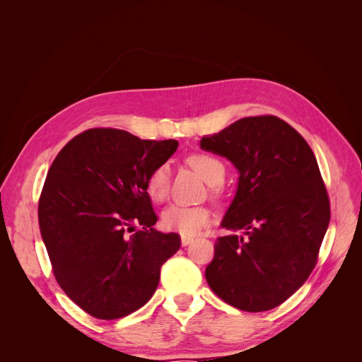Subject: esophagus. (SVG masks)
I'll return each instance as SVG.
<instances>
[{
    "instance_id": "obj_1",
    "label": "esophagus",
    "mask_w": 362,
    "mask_h": 362,
    "mask_svg": "<svg viewBox=\"0 0 362 362\" xmlns=\"http://www.w3.org/2000/svg\"><path fill=\"white\" fill-rule=\"evenodd\" d=\"M192 242H193L192 237H187V235H182V237H181V245H182V246H187V245H190Z\"/></svg>"
}]
</instances>
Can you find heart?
Instances as JSON below:
<instances>
[{
    "label": "heart",
    "instance_id": "obj_1",
    "mask_svg": "<svg viewBox=\"0 0 362 362\" xmlns=\"http://www.w3.org/2000/svg\"><path fill=\"white\" fill-rule=\"evenodd\" d=\"M190 166L201 175V178L211 185L223 181V164L208 154H194L189 158ZM146 192L154 202H163L169 193V168L160 164L149 173L146 181ZM210 222V213L205 206H190L182 204H172L161 213V223L169 231H177L182 235H193Z\"/></svg>",
    "mask_w": 362,
    "mask_h": 362
}]
</instances>
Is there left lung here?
I'll list each match as a JSON object with an SVG mask.
<instances>
[{
	"mask_svg": "<svg viewBox=\"0 0 362 362\" xmlns=\"http://www.w3.org/2000/svg\"><path fill=\"white\" fill-rule=\"evenodd\" d=\"M199 146L238 172L221 223L231 234L217 238L205 269L208 286L234 308L269 311L308 279L329 225V198L314 152L276 116L243 117L202 137Z\"/></svg>",
	"mask_w": 362,
	"mask_h": 362,
	"instance_id": "1",
	"label": "left lung"
}]
</instances>
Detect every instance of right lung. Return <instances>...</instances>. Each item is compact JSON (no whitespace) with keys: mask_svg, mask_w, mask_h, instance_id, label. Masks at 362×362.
<instances>
[{"mask_svg":"<svg viewBox=\"0 0 362 362\" xmlns=\"http://www.w3.org/2000/svg\"><path fill=\"white\" fill-rule=\"evenodd\" d=\"M177 148L172 139L93 128L51 164L39 199L42 240L62 290L96 319L141 308L157 290L161 266L181 246L178 234L152 228L158 217L146 192L149 173Z\"/></svg>","mask_w":362,"mask_h":362,"instance_id":"1","label":"right lung"}]
</instances>
